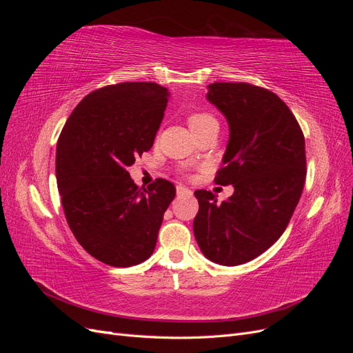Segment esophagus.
Returning a JSON list of instances; mask_svg holds the SVG:
<instances>
[{
  "label": "esophagus",
  "mask_w": 353,
  "mask_h": 353,
  "mask_svg": "<svg viewBox=\"0 0 353 353\" xmlns=\"http://www.w3.org/2000/svg\"><path fill=\"white\" fill-rule=\"evenodd\" d=\"M176 194L178 196H191L193 193H191V190H188L183 185H179V187H176Z\"/></svg>",
  "instance_id": "1"
}]
</instances>
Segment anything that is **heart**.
Returning a JSON list of instances; mask_svg holds the SVG:
<instances>
[{"label": "heart", "mask_w": 353, "mask_h": 353, "mask_svg": "<svg viewBox=\"0 0 353 353\" xmlns=\"http://www.w3.org/2000/svg\"><path fill=\"white\" fill-rule=\"evenodd\" d=\"M212 121L215 119H213V117L208 113H191L188 116V125L191 128V131H196L197 128L206 125L208 122H212Z\"/></svg>", "instance_id": "obj_1"}]
</instances>
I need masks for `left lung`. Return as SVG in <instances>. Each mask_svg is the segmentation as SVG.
Returning a JSON list of instances; mask_svg holds the SVG:
<instances>
[{
  "mask_svg": "<svg viewBox=\"0 0 353 353\" xmlns=\"http://www.w3.org/2000/svg\"><path fill=\"white\" fill-rule=\"evenodd\" d=\"M206 99L230 126L215 183L232 184L234 193L218 203L197 190L193 230L209 261L236 266L268 250L290 222L306 178L305 138L285 103L265 88L213 82Z\"/></svg>",
  "mask_w": 353,
  "mask_h": 353,
  "instance_id": "1",
  "label": "left lung"
}]
</instances>
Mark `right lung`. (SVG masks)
Returning <instances> with one entry per match:
<instances>
[{
	"label": "right lung",
	"mask_w": 353,
	"mask_h": 353,
	"mask_svg": "<svg viewBox=\"0 0 353 353\" xmlns=\"http://www.w3.org/2000/svg\"><path fill=\"white\" fill-rule=\"evenodd\" d=\"M168 100V88L154 82L109 85L88 94L60 134L56 178L69 228L105 265L150 258L175 197L169 181L140 188L126 170L152 148Z\"/></svg>",
	"instance_id": "1"
}]
</instances>
